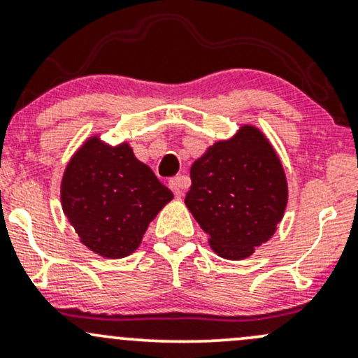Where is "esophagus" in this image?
<instances>
[{"label":"esophagus","mask_w":358,"mask_h":358,"mask_svg":"<svg viewBox=\"0 0 358 358\" xmlns=\"http://www.w3.org/2000/svg\"><path fill=\"white\" fill-rule=\"evenodd\" d=\"M170 188H171V192L175 193V196L176 199H180V196L183 195V190L185 188L188 187V178L187 176H183V175H180V176H175V178H171L170 180Z\"/></svg>","instance_id":"esophagus-1"}]
</instances>
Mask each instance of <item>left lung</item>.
Here are the masks:
<instances>
[{"label": "left lung", "mask_w": 358, "mask_h": 358, "mask_svg": "<svg viewBox=\"0 0 358 358\" xmlns=\"http://www.w3.org/2000/svg\"><path fill=\"white\" fill-rule=\"evenodd\" d=\"M188 210L224 259L249 257L285 215L287 185L276 151L252 126L207 150L190 168Z\"/></svg>", "instance_id": "obj_1"}]
</instances>
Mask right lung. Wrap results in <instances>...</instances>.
<instances>
[{
	"instance_id": "1",
	"label": "right lung",
	"mask_w": 358,
	"mask_h": 358,
	"mask_svg": "<svg viewBox=\"0 0 358 358\" xmlns=\"http://www.w3.org/2000/svg\"><path fill=\"white\" fill-rule=\"evenodd\" d=\"M60 199L82 244L102 257L119 259L138 249L173 193L127 143L109 146L92 136L65 168Z\"/></svg>"
}]
</instances>
